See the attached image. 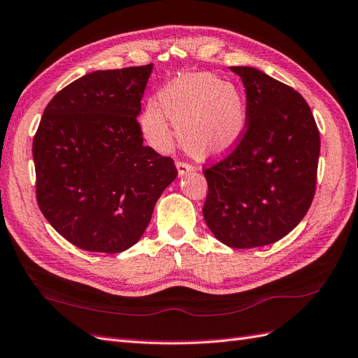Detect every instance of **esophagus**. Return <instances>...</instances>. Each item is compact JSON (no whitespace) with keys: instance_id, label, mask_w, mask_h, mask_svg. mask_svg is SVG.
<instances>
[{"instance_id":"1","label":"esophagus","mask_w":358,"mask_h":358,"mask_svg":"<svg viewBox=\"0 0 358 358\" xmlns=\"http://www.w3.org/2000/svg\"><path fill=\"white\" fill-rule=\"evenodd\" d=\"M177 169H178V176H185V173L194 171V166L186 162H177Z\"/></svg>"}]
</instances>
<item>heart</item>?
<instances>
[{
	"instance_id": "heart-1",
	"label": "heart",
	"mask_w": 358,
	"mask_h": 358,
	"mask_svg": "<svg viewBox=\"0 0 358 358\" xmlns=\"http://www.w3.org/2000/svg\"><path fill=\"white\" fill-rule=\"evenodd\" d=\"M173 127L182 149L195 159L229 154L244 134L247 106L241 91L209 73L186 74L164 87L159 105L149 103L141 115V131L159 151L172 143Z\"/></svg>"
}]
</instances>
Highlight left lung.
Here are the masks:
<instances>
[{
	"instance_id": "1",
	"label": "left lung",
	"mask_w": 358,
	"mask_h": 358,
	"mask_svg": "<svg viewBox=\"0 0 358 358\" xmlns=\"http://www.w3.org/2000/svg\"><path fill=\"white\" fill-rule=\"evenodd\" d=\"M245 87L247 122L227 157L203 169L206 224L234 248L273 244L308 212L320 134L305 99L253 66H230Z\"/></svg>"
}]
</instances>
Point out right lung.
<instances>
[{
	"label": "right lung",
	"mask_w": 358,
	"mask_h": 358,
	"mask_svg": "<svg viewBox=\"0 0 358 358\" xmlns=\"http://www.w3.org/2000/svg\"><path fill=\"white\" fill-rule=\"evenodd\" d=\"M151 71L152 64L88 73L62 88L39 122L38 206L82 250H128L178 176L171 157L143 145L137 115Z\"/></svg>",
	"instance_id": "obj_1"
}]
</instances>
